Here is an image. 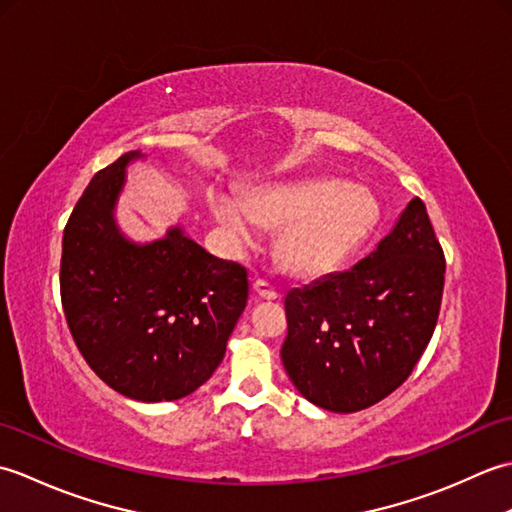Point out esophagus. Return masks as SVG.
Wrapping results in <instances>:
<instances>
[{"label": "esophagus", "mask_w": 512, "mask_h": 512, "mask_svg": "<svg viewBox=\"0 0 512 512\" xmlns=\"http://www.w3.org/2000/svg\"><path fill=\"white\" fill-rule=\"evenodd\" d=\"M253 290H255V295L259 297V299H266V301H275L279 295H277V290L273 288V286H268L266 281H262V279H257L255 284H253Z\"/></svg>", "instance_id": "esophagus-1"}]
</instances>
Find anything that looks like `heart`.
Masks as SVG:
<instances>
[{"label": "heart", "mask_w": 512, "mask_h": 512, "mask_svg": "<svg viewBox=\"0 0 512 512\" xmlns=\"http://www.w3.org/2000/svg\"><path fill=\"white\" fill-rule=\"evenodd\" d=\"M217 224L237 244H250L259 228H281L277 253L288 273L317 279L345 264L367 244L380 222L376 195L336 178L270 182L244 198L215 193Z\"/></svg>", "instance_id": "heart-1"}]
</instances>
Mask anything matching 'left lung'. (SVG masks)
<instances>
[{
	"mask_svg": "<svg viewBox=\"0 0 512 512\" xmlns=\"http://www.w3.org/2000/svg\"><path fill=\"white\" fill-rule=\"evenodd\" d=\"M444 288V255L413 198L374 253L286 295L281 361L312 405L354 413L398 389L427 350Z\"/></svg>",
	"mask_w": 512,
	"mask_h": 512,
	"instance_id": "1",
	"label": "left lung"
}]
</instances>
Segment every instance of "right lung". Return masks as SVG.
Masks as SVG:
<instances>
[{
    "label": "right lung",
    "mask_w": 512,
    "mask_h": 512,
    "mask_svg": "<svg viewBox=\"0 0 512 512\" xmlns=\"http://www.w3.org/2000/svg\"><path fill=\"white\" fill-rule=\"evenodd\" d=\"M129 151L101 169L63 231L61 301L74 343L105 385L140 402L178 400L213 376L248 301L246 270L180 224L136 242L116 220Z\"/></svg>",
    "instance_id": "1"
}]
</instances>
